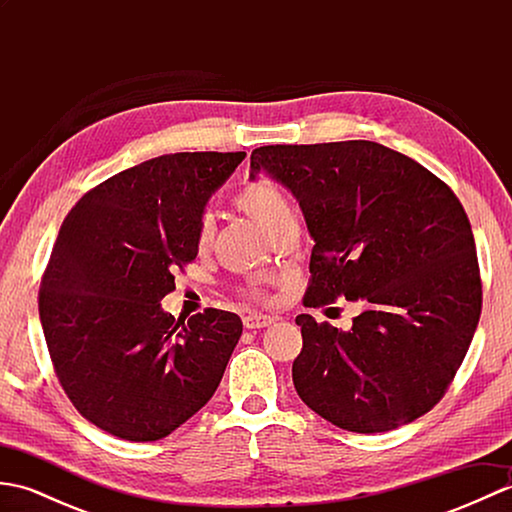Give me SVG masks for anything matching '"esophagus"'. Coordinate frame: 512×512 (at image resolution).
<instances>
[{
    "instance_id": "esophagus-1",
    "label": "esophagus",
    "mask_w": 512,
    "mask_h": 512,
    "mask_svg": "<svg viewBox=\"0 0 512 512\" xmlns=\"http://www.w3.org/2000/svg\"><path fill=\"white\" fill-rule=\"evenodd\" d=\"M275 319L268 317V314H246L244 317V328L248 330H259V328H268L270 323H273Z\"/></svg>"
}]
</instances>
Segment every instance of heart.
I'll return each instance as SVG.
<instances>
[{
    "instance_id": "heart-1",
    "label": "heart",
    "mask_w": 512,
    "mask_h": 512,
    "mask_svg": "<svg viewBox=\"0 0 512 512\" xmlns=\"http://www.w3.org/2000/svg\"><path fill=\"white\" fill-rule=\"evenodd\" d=\"M235 202H237L239 209L253 217L255 222L262 224L268 233L273 231V226L281 220V217H286V215L292 213V206L286 198V193L281 191L277 184H273L266 178L248 182L246 187L237 193ZM211 233H213L211 220H209V215H204L200 224H198V246L200 248L209 244ZM250 295L257 297L259 288L257 286L250 288Z\"/></svg>"
}]
</instances>
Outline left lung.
<instances>
[{"label": "left lung", "mask_w": 512, "mask_h": 512, "mask_svg": "<svg viewBox=\"0 0 512 512\" xmlns=\"http://www.w3.org/2000/svg\"><path fill=\"white\" fill-rule=\"evenodd\" d=\"M295 195L310 237L308 308L361 301L350 330L299 314V398L354 433L398 429L444 396L482 312L475 239L438 176L372 140L268 145L257 173Z\"/></svg>", "instance_id": "8db88e82"}]
</instances>
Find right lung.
Instances as JSON below:
<instances>
[{
	"label": "right lung",
	"mask_w": 512,
	"mask_h": 512,
	"mask_svg": "<svg viewBox=\"0 0 512 512\" xmlns=\"http://www.w3.org/2000/svg\"><path fill=\"white\" fill-rule=\"evenodd\" d=\"M244 151L151 158L88 191L65 217L41 279L39 317L76 411L129 442L169 436L215 394L242 319H173L160 301L198 255V224Z\"/></svg>",
	"instance_id": "add662e5"
}]
</instances>
